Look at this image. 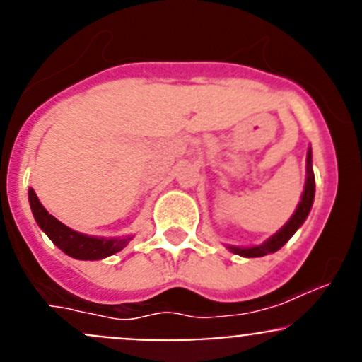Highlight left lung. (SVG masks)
<instances>
[{
    "instance_id": "1",
    "label": "left lung",
    "mask_w": 362,
    "mask_h": 362,
    "mask_svg": "<svg viewBox=\"0 0 362 362\" xmlns=\"http://www.w3.org/2000/svg\"><path fill=\"white\" fill-rule=\"evenodd\" d=\"M306 173H308V177H306L305 192H303L301 202H299L294 215L291 217V221L287 222V224L284 226V228L280 229L276 235H273L268 242L262 243V245L250 247V249L229 247V250L235 252V254H238V255H242V257H262V255L273 254V252L282 249V247L289 242L291 236L298 231L299 226L305 222V218L308 217V214H310V208H312L313 196H315V177H313V171H312V151H308V158H306Z\"/></svg>"
}]
</instances>
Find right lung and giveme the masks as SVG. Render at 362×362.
<instances>
[{
    "mask_svg": "<svg viewBox=\"0 0 362 362\" xmlns=\"http://www.w3.org/2000/svg\"><path fill=\"white\" fill-rule=\"evenodd\" d=\"M29 204H31L33 215H35L40 228L52 240V243H56L69 257L82 259V261H96V259L108 257V255L122 250L129 243V240L133 238V236H126V238L107 240L80 235V233L64 226L63 222L57 221L56 217H52L43 208V204L40 203L38 196L33 189H29Z\"/></svg>",
    "mask_w": 362,
    "mask_h": 362,
    "instance_id": "obj_1",
    "label": "right lung"
}]
</instances>
